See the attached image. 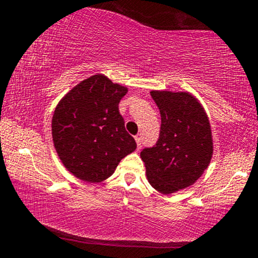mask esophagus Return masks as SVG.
<instances>
[{
	"label": "esophagus",
	"mask_w": 258,
	"mask_h": 258,
	"mask_svg": "<svg viewBox=\"0 0 258 258\" xmlns=\"http://www.w3.org/2000/svg\"><path fill=\"white\" fill-rule=\"evenodd\" d=\"M135 139H136V143H137V148H138V149H141V147H142V138L139 137V136H136Z\"/></svg>",
	"instance_id": "1"
}]
</instances>
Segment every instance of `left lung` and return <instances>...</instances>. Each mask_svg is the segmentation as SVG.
<instances>
[{
    "label": "left lung",
    "mask_w": 258,
    "mask_h": 258,
    "mask_svg": "<svg viewBox=\"0 0 258 258\" xmlns=\"http://www.w3.org/2000/svg\"><path fill=\"white\" fill-rule=\"evenodd\" d=\"M161 115L158 142L142 150L148 182L162 194L193 185L214 154L211 126L205 109L188 92L152 91Z\"/></svg>",
    "instance_id": "left-lung-1"
}]
</instances>
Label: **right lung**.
I'll return each mask as SVG.
<instances>
[{"mask_svg": "<svg viewBox=\"0 0 258 258\" xmlns=\"http://www.w3.org/2000/svg\"><path fill=\"white\" fill-rule=\"evenodd\" d=\"M127 91L97 74L72 88L55 106L53 144L65 168L79 179L103 182L137 148L119 111Z\"/></svg>", "mask_w": 258, "mask_h": 258, "instance_id": "obj_1", "label": "right lung"}]
</instances>
